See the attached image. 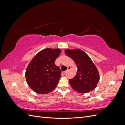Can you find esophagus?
Segmentation results:
<instances>
[{
  "label": "esophagus",
  "instance_id": "1",
  "mask_svg": "<svg viewBox=\"0 0 125 125\" xmlns=\"http://www.w3.org/2000/svg\"><path fill=\"white\" fill-rule=\"evenodd\" d=\"M70 69H71V67H68V69H67V70H66V71H64V72H63V73H65L67 71H68V70H70Z\"/></svg>",
  "mask_w": 125,
  "mask_h": 125
}]
</instances>
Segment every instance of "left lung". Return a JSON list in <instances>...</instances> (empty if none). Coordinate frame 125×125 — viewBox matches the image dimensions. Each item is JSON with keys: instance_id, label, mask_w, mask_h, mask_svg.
I'll use <instances>...</instances> for the list:
<instances>
[{"instance_id": "left-lung-1", "label": "left lung", "mask_w": 125, "mask_h": 125, "mask_svg": "<svg viewBox=\"0 0 125 125\" xmlns=\"http://www.w3.org/2000/svg\"><path fill=\"white\" fill-rule=\"evenodd\" d=\"M65 52L73 60L77 67L76 75L69 80L72 88L80 93H87L94 90L100 80V75L89 55L78 48L66 49Z\"/></svg>"}]
</instances>
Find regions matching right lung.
I'll return each mask as SVG.
<instances>
[{"instance_id":"obj_1","label":"right lung","mask_w":125,"mask_h":125,"mask_svg":"<svg viewBox=\"0 0 125 125\" xmlns=\"http://www.w3.org/2000/svg\"><path fill=\"white\" fill-rule=\"evenodd\" d=\"M60 52L59 48L44 49L30 62L25 75L28 84L35 92L48 93L58 83L61 70L55 65V62Z\"/></svg>"}]
</instances>
